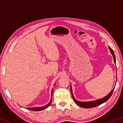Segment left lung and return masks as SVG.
I'll return each instance as SVG.
<instances>
[{
    "instance_id": "1",
    "label": "left lung",
    "mask_w": 123,
    "mask_h": 123,
    "mask_svg": "<svg viewBox=\"0 0 123 123\" xmlns=\"http://www.w3.org/2000/svg\"><path fill=\"white\" fill-rule=\"evenodd\" d=\"M109 48V49H110V51H111V54H112V55H113L114 63H116V57H115V55H114V52L113 51V50H112L111 48H110V47ZM113 90H114V89H112V90L111 92H110L109 94H108L107 95H106V96L103 98L101 99L93 101L81 102V101H79L78 100H76L74 98V97H73V93H72V88H70V91H71L73 99L74 101H75V103L78 105L82 107H84V108H85V109H88V108H91V107H95V106H98L101 105V104L105 103V101H106L107 100L111 97L112 93H113Z\"/></svg>"
}]
</instances>
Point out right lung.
<instances>
[{
    "mask_svg": "<svg viewBox=\"0 0 123 123\" xmlns=\"http://www.w3.org/2000/svg\"><path fill=\"white\" fill-rule=\"evenodd\" d=\"M53 91V90H52ZM51 91V92H52ZM52 93V92H51ZM51 103V99L50 100V101L49 103L46 106H43V107H33V108H28V110H32V111H41V110H44L47 108L50 105Z\"/></svg>",
    "mask_w": 123,
    "mask_h": 123,
    "instance_id": "1",
    "label": "right lung"
}]
</instances>
